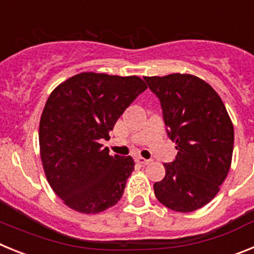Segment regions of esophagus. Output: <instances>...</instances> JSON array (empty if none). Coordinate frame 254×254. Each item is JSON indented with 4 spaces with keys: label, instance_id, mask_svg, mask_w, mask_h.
Returning <instances> with one entry per match:
<instances>
[{
    "label": "esophagus",
    "instance_id": "1",
    "mask_svg": "<svg viewBox=\"0 0 254 254\" xmlns=\"http://www.w3.org/2000/svg\"><path fill=\"white\" fill-rule=\"evenodd\" d=\"M136 161H137L138 164H141V165H149V164H151V160H147V159L143 158H137Z\"/></svg>",
    "mask_w": 254,
    "mask_h": 254
}]
</instances>
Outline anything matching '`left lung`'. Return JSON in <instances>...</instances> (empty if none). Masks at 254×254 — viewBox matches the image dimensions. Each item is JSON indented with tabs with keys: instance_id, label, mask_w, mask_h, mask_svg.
Instances as JSON below:
<instances>
[{
	"instance_id": "left-lung-1",
	"label": "left lung",
	"mask_w": 254,
	"mask_h": 254,
	"mask_svg": "<svg viewBox=\"0 0 254 254\" xmlns=\"http://www.w3.org/2000/svg\"><path fill=\"white\" fill-rule=\"evenodd\" d=\"M160 100L167 133L178 150L154 185L159 202L178 212L201 208L228 176L234 127L223 100L203 80L188 73L143 77Z\"/></svg>"
}]
</instances>
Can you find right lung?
<instances>
[{"instance_id":"1","label":"right lung","mask_w":254,"mask_h":254,"mask_svg":"<svg viewBox=\"0 0 254 254\" xmlns=\"http://www.w3.org/2000/svg\"><path fill=\"white\" fill-rule=\"evenodd\" d=\"M146 84L137 76L82 72L52 91L39 125L47 181L72 210L98 214L121 199L134 169L131 156L109 155V140L126 108Z\"/></svg>"}]
</instances>
